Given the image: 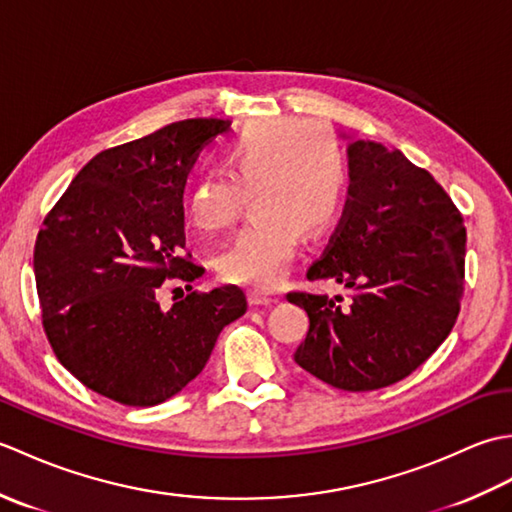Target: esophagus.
<instances>
[{
    "label": "esophagus",
    "mask_w": 512,
    "mask_h": 512,
    "mask_svg": "<svg viewBox=\"0 0 512 512\" xmlns=\"http://www.w3.org/2000/svg\"><path fill=\"white\" fill-rule=\"evenodd\" d=\"M248 303L250 306H273V303H277V297L275 295H268V292L264 290H248Z\"/></svg>",
    "instance_id": "esophagus-1"
}]
</instances>
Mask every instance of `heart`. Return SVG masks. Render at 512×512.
Wrapping results in <instances>:
<instances>
[{
  "instance_id": "heart-1",
  "label": "heart",
  "mask_w": 512,
  "mask_h": 512,
  "mask_svg": "<svg viewBox=\"0 0 512 512\" xmlns=\"http://www.w3.org/2000/svg\"><path fill=\"white\" fill-rule=\"evenodd\" d=\"M220 169L224 176H206L191 187L189 220L204 233H220L248 195L253 217L215 257V268L231 284L275 286L299 235L317 237L334 220L343 193L341 147L317 123L273 118L250 123L226 143Z\"/></svg>"
}]
</instances>
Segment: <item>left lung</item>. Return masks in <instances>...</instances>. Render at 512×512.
Returning <instances> with one entry per match:
<instances>
[{"mask_svg":"<svg viewBox=\"0 0 512 512\" xmlns=\"http://www.w3.org/2000/svg\"><path fill=\"white\" fill-rule=\"evenodd\" d=\"M343 217L308 279H334L341 295L288 292L310 328L295 361L343 391L394 385L453 330L464 295L466 228L429 171L372 140L347 147Z\"/></svg>","mask_w":512,"mask_h":512,"instance_id":"left-lung-1","label":"left lung"}]
</instances>
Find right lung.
Wrapping results in <instances>:
<instances>
[{"instance_id": "add662e5", "label": "right lung", "mask_w": 512, "mask_h": 512, "mask_svg": "<svg viewBox=\"0 0 512 512\" xmlns=\"http://www.w3.org/2000/svg\"><path fill=\"white\" fill-rule=\"evenodd\" d=\"M231 121L189 118L96 154L43 220L35 242L41 323L59 363L127 407H154L198 376L224 325L246 312L237 286L160 306L167 279L204 268L184 253V184Z\"/></svg>"}]
</instances>
